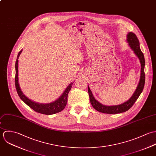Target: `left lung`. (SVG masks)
Returning <instances> with one entry per match:
<instances>
[{
  "label": "left lung",
  "mask_w": 156,
  "mask_h": 156,
  "mask_svg": "<svg viewBox=\"0 0 156 156\" xmlns=\"http://www.w3.org/2000/svg\"><path fill=\"white\" fill-rule=\"evenodd\" d=\"M126 41L128 43V46L133 51L135 55L138 57L141 66L140 69V80L137 87L134 92L132 96L126 102L124 103L116 105H105L101 104L98 102L94 96L92 91L90 89L89 86H88V92L89 94L90 101L93 106L94 108L97 111L103 113H107V114H117L123 113L127 110H128L134 104L136 101L137 99L140 94L142 92L145 81V75L144 72L145 62L144 58V54L142 52L140 48V44L138 38H137L136 35L131 32H129L126 35Z\"/></svg>",
  "instance_id": "left-lung-1"
}]
</instances>
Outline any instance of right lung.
Segmentation results:
<instances>
[{
    "mask_svg": "<svg viewBox=\"0 0 156 156\" xmlns=\"http://www.w3.org/2000/svg\"><path fill=\"white\" fill-rule=\"evenodd\" d=\"M22 52V49L19 52L17 55V58L16 62L15 69H16V76H15V85L17 90V92L19 94L20 99L32 110L38 112L39 113L44 115H53L57 113L62 112L65 108L67 102V96L69 91L71 89L73 83H71L67 88L65 89L62 94L55 101L52 102L48 104H41L38 102H34L27 98L22 92L19 83V77H18V62L19 57Z\"/></svg>",
    "mask_w": 156,
    "mask_h": 156,
    "instance_id": "1",
    "label": "right lung"
}]
</instances>
